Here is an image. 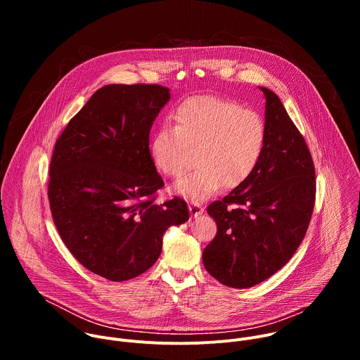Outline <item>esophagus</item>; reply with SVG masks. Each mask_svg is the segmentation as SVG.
Here are the masks:
<instances>
[{"label": "esophagus", "instance_id": "esophagus-1", "mask_svg": "<svg viewBox=\"0 0 360 360\" xmlns=\"http://www.w3.org/2000/svg\"><path fill=\"white\" fill-rule=\"evenodd\" d=\"M188 207H189V212H191L192 217H199V215L203 212L202 205L198 203V202H191V203L188 205Z\"/></svg>", "mask_w": 360, "mask_h": 360}]
</instances>
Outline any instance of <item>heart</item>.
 I'll use <instances>...</instances> for the list:
<instances>
[{"label": "heart", "instance_id": "heart-1", "mask_svg": "<svg viewBox=\"0 0 360 360\" xmlns=\"http://www.w3.org/2000/svg\"><path fill=\"white\" fill-rule=\"evenodd\" d=\"M172 118L174 125L164 124L153 134L149 153L160 172L179 179L195 152L198 169L175 186L178 193L200 200L224 185L236 188L259 164L266 127L258 112L239 102L196 95L182 101Z\"/></svg>", "mask_w": 360, "mask_h": 360}]
</instances>
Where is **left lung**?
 <instances>
[{
    "label": "left lung",
    "instance_id": "obj_1",
    "mask_svg": "<svg viewBox=\"0 0 360 360\" xmlns=\"http://www.w3.org/2000/svg\"><path fill=\"white\" fill-rule=\"evenodd\" d=\"M261 89L266 96V139L259 164L207 210L218 231L203 249V266L236 289L264 282L289 262L309 226L316 198L315 165L303 135L278 95Z\"/></svg>",
    "mask_w": 360,
    "mask_h": 360
}]
</instances>
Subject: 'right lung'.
Wrapping results in <instances>:
<instances>
[{
	"mask_svg": "<svg viewBox=\"0 0 360 360\" xmlns=\"http://www.w3.org/2000/svg\"><path fill=\"white\" fill-rule=\"evenodd\" d=\"M169 96L158 84L102 86L56 142L51 215L74 258L112 282L148 271L167 229L189 219L179 196L155 200L164 181L150 160L149 131Z\"/></svg>",
	"mask_w": 360,
	"mask_h": 360,
	"instance_id": "right-lung-1",
	"label": "right lung"
}]
</instances>
